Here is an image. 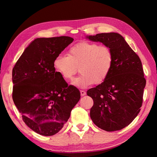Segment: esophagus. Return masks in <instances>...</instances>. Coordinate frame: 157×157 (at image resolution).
Wrapping results in <instances>:
<instances>
[{"label": "esophagus", "instance_id": "34e87169", "mask_svg": "<svg viewBox=\"0 0 157 157\" xmlns=\"http://www.w3.org/2000/svg\"><path fill=\"white\" fill-rule=\"evenodd\" d=\"M80 94H81L82 96H84L86 95V92L85 91H84V90H80Z\"/></svg>", "mask_w": 157, "mask_h": 157}]
</instances>
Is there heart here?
Instances as JSON below:
<instances>
[{
	"label": "heart",
	"instance_id": "1",
	"mask_svg": "<svg viewBox=\"0 0 157 157\" xmlns=\"http://www.w3.org/2000/svg\"><path fill=\"white\" fill-rule=\"evenodd\" d=\"M56 71L66 81H70L78 71L82 73L72 84L86 88L94 84H102L108 78L113 65V54L107 46L82 42L71 46L68 56L59 55L54 62Z\"/></svg>",
	"mask_w": 157,
	"mask_h": 157
}]
</instances>
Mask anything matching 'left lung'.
<instances>
[{
    "instance_id": "1",
    "label": "left lung",
    "mask_w": 157,
    "mask_h": 157,
    "mask_svg": "<svg viewBox=\"0 0 157 157\" xmlns=\"http://www.w3.org/2000/svg\"><path fill=\"white\" fill-rule=\"evenodd\" d=\"M86 38L109 46L113 54V65L108 78L87 91L94 101L90 117L105 131L120 130L130 124L140 111L146 86L142 62L117 33H102Z\"/></svg>"
}]
</instances>
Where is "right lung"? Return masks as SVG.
<instances>
[{"instance_id":"add662e5","label":"right lung","mask_w":157,"mask_h":157,"mask_svg":"<svg viewBox=\"0 0 157 157\" xmlns=\"http://www.w3.org/2000/svg\"><path fill=\"white\" fill-rule=\"evenodd\" d=\"M73 41L69 36L36 38L13 69V102L25 124L42 136L58 133L80 99L79 90L68 86L53 64Z\"/></svg>"}]
</instances>
